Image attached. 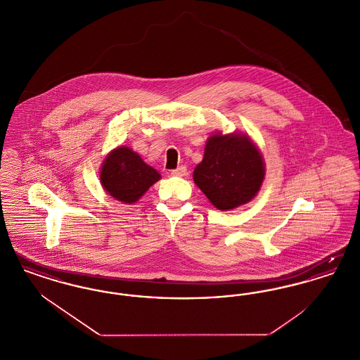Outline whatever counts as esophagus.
Returning <instances> with one entry per match:
<instances>
[{
  "instance_id": "obj_1",
  "label": "esophagus",
  "mask_w": 360,
  "mask_h": 360,
  "mask_svg": "<svg viewBox=\"0 0 360 360\" xmlns=\"http://www.w3.org/2000/svg\"><path fill=\"white\" fill-rule=\"evenodd\" d=\"M188 174V169H186V166H179L178 169H175V170H172V175L174 176H184V175H186Z\"/></svg>"
}]
</instances>
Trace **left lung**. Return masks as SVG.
<instances>
[{
	"label": "left lung",
	"mask_w": 360,
	"mask_h": 360,
	"mask_svg": "<svg viewBox=\"0 0 360 360\" xmlns=\"http://www.w3.org/2000/svg\"><path fill=\"white\" fill-rule=\"evenodd\" d=\"M266 176L263 155L244 132H214L193 172L194 184L219 210H232L257 197Z\"/></svg>",
	"instance_id": "1"
}]
</instances>
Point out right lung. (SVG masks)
Segmentation results:
<instances>
[{
  "mask_svg": "<svg viewBox=\"0 0 360 360\" xmlns=\"http://www.w3.org/2000/svg\"><path fill=\"white\" fill-rule=\"evenodd\" d=\"M160 174L127 146L113 148L105 156L100 169L103 190L115 200L131 205L160 179Z\"/></svg>",
  "mask_w": 360,
  "mask_h": 360,
  "instance_id": "add662e5",
  "label": "right lung"
}]
</instances>
